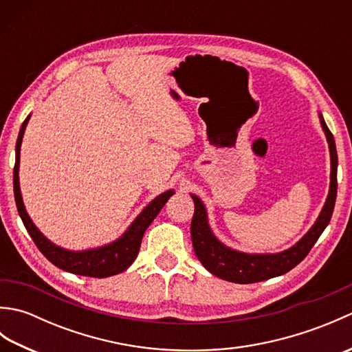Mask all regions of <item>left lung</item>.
I'll list each match as a JSON object with an SVG mask.
<instances>
[{
  "instance_id": "1",
  "label": "left lung",
  "mask_w": 352,
  "mask_h": 352,
  "mask_svg": "<svg viewBox=\"0 0 352 352\" xmlns=\"http://www.w3.org/2000/svg\"><path fill=\"white\" fill-rule=\"evenodd\" d=\"M320 118V125L325 131V136L330 146L331 157V183L328 198L325 206L320 212L315 226L305 234L300 242L292 246V248L278 252V254H246L239 252L228 248L221 243L218 239L212 233L210 227L207 222L206 207L198 197L192 195L193 203H195V213H193L190 223V236L193 251H195L198 260L208 272L219 276L222 280L239 284H250L263 281L267 278H274L289 272L298 263L305 258L310 252L313 245L316 243L319 236L330 223L331 214L336 204V195H338V151H336V144L331 131L324 121L322 115Z\"/></svg>"
}]
</instances>
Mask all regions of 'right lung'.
<instances>
[{
    "instance_id": "1",
    "label": "right lung",
    "mask_w": 352,
    "mask_h": 352,
    "mask_svg": "<svg viewBox=\"0 0 352 352\" xmlns=\"http://www.w3.org/2000/svg\"><path fill=\"white\" fill-rule=\"evenodd\" d=\"M30 116L25 118V121L22 122L19 136L16 140V159H14V168H13V192H14V201H16L18 213L21 216L22 222L28 231V234L32 236L33 242L36 243L37 248L47 257L52 265L63 269L77 275L85 276H94V278H106V276L116 275L119 272H124L134 260H136L142 237L149 223L154 221V218L166 204V201L174 195V190H168L162 193L149 203L144 212H142L134 222L130 226V228L118 239V241L111 242L106 246L87 251H68L63 250L60 246L54 245L45 237L39 230L36 228L34 223L30 219V216L25 212L24 203H22L21 189H19V151H21V142L22 136H24L25 126L28 122Z\"/></svg>"
}]
</instances>
